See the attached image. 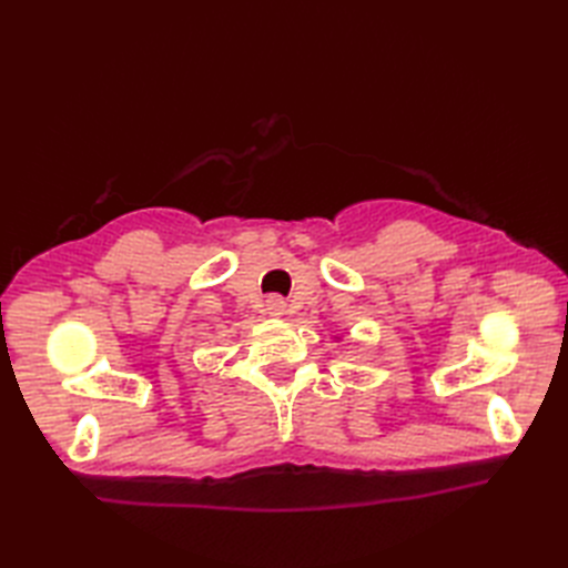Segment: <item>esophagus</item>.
<instances>
[{"instance_id":"obj_1","label":"esophagus","mask_w":568,"mask_h":568,"mask_svg":"<svg viewBox=\"0 0 568 568\" xmlns=\"http://www.w3.org/2000/svg\"><path fill=\"white\" fill-rule=\"evenodd\" d=\"M265 311H267V315H272V317H280V315H284V311H286V301H284L282 296H270V298L265 301Z\"/></svg>"}]
</instances>
